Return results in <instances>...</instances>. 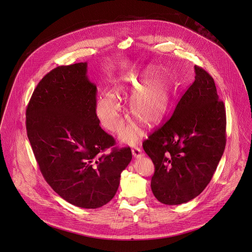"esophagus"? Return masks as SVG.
<instances>
[{
    "label": "esophagus",
    "mask_w": 252,
    "mask_h": 252,
    "mask_svg": "<svg viewBox=\"0 0 252 252\" xmlns=\"http://www.w3.org/2000/svg\"><path fill=\"white\" fill-rule=\"evenodd\" d=\"M131 152H132V155H133L134 158H141V157L143 156V152H142L141 148L138 147V146L133 147L132 150H131Z\"/></svg>",
    "instance_id": "obj_1"
}]
</instances>
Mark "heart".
<instances>
[{
	"instance_id": "heart-1",
	"label": "heart",
	"mask_w": 252,
	"mask_h": 252,
	"mask_svg": "<svg viewBox=\"0 0 252 252\" xmlns=\"http://www.w3.org/2000/svg\"><path fill=\"white\" fill-rule=\"evenodd\" d=\"M150 66L141 74L130 73L115 82L114 94L100 95L95 102V114L108 130L118 132L124 125V109L120 99L130 96L131 115L146 126L159 124L167 113L173 97V81L166 72H156ZM138 138L136 126H129L122 133V139L134 144Z\"/></svg>"
}]
</instances>
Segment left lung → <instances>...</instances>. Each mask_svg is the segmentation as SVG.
<instances>
[{
  "mask_svg": "<svg viewBox=\"0 0 252 252\" xmlns=\"http://www.w3.org/2000/svg\"><path fill=\"white\" fill-rule=\"evenodd\" d=\"M195 80L173 115L143 142L155 165L151 188L165 205L187 203L211 182L226 145V112L213 77L194 65Z\"/></svg>",
  "mask_w": 252,
  "mask_h": 252,
  "instance_id": "left-lung-1",
  "label": "left lung"
}]
</instances>
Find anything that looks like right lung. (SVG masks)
Returning a JSON list of instances; mask_svg holds the SVG:
<instances>
[{"mask_svg": "<svg viewBox=\"0 0 252 252\" xmlns=\"http://www.w3.org/2000/svg\"><path fill=\"white\" fill-rule=\"evenodd\" d=\"M95 102L87 63H78L48 72L26 110L27 135L43 178L63 199L84 209L112 199L132 158L129 147H114L113 136L100 127ZM109 147L113 152L103 154Z\"/></svg>", "mask_w": 252, "mask_h": 252, "instance_id": "right-lung-1", "label": "right lung"}]
</instances>
